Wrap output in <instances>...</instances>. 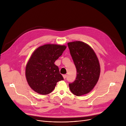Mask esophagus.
I'll return each mask as SVG.
<instances>
[{"label": "esophagus", "mask_w": 126, "mask_h": 126, "mask_svg": "<svg viewBox=\"0 0 126 126\" xmlns=\"http://www.w3.org/2000/svg\"><path fill=\"white\" fill-rule=\"evenodd\" d=\"M63 78H64V79H65L66 78L67 75H63Z\"/></svg>", "instance_id": "34e87169"}]
</instances>
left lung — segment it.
Returning a JSON list of instances; mask_svg holds the SVG:
<instances>
[{
  "mask_svg": "<svg viewBox=\"0 0 126 126\" xmlns=\"http://www.w3.org/2000/svg\"><path fill=\"white\" fill-rule=\"evenodd\" d=\"M68 48L77 69L75 81L69 83L72 93L77 96L87 94L94 88L100 74V66L95 53L81 41L68 43Z\"/></svg>",
  "mask_w": 126,
  "mask_h": 126,
  "instance_id": "left-lung-1",
  "label": "left lung"
}]
</instances>
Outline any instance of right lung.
<instances>
[{
    "mask_svg": "<svg viewBox=\"0 0 126 126\" xmlns=\"http://www.w3.org/2000/svg\"><path fill=\"white\" fill-rule=\"evenodd\" d=\"M66 48L64 45L45 44L32 53L25 69L26 80L32 90L47 94L55 89L58 82L64 80L54 63Z\"/></svg>",
    "mask_w": 126,
    "mask_h": 126,
    "instance_id": "right-lung-1",
    "label": "right lung"
}]
</instances>
